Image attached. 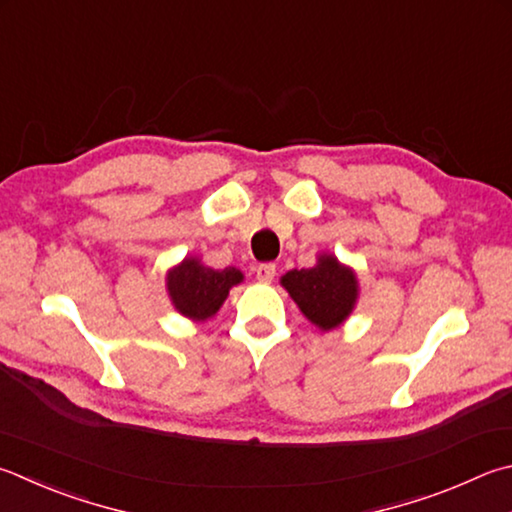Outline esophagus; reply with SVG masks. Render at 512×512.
<instances>
[{
  "label": "esophagus",
  "mask_w": 512,
  "mask_h": 512,
  "mask_svg": "<svg viewBox=\"0 0 512 512\" xmlns=\"http://www.w3.org/2000/svg\"><path fill=\"white\" fill-rule=\"evenodd\" d=\"M275 275H277L275 264H259L255 268V277H257L259 282H273Z\"/></svg>",
  "instance_id": "34e87169"
}]
</instances>
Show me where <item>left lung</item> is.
<instances>
[{"mask_svg": "<svg viewBox=\"0 0 512 512\" xmlns=\"http://www.w3.org/2000/svg\"><path fill=\"white\" fill-rule=\"evenodd\" d=\"M280 284L304 318L324 333L342 327L360 297L356 271L333 253H320L311 268H293L280 277Z\"/></svg>", "mask_w": 512, "mask_h": 512, "instance_id": "left-lung-1", "label": "left lung"}]
</instances>
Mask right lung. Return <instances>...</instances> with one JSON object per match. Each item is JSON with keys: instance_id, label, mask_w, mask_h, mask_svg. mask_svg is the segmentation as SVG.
Segmentation results:
<instances>
[{"instance_id": "right-lung-1", "label": "right lung", "mask_w": 512, "mask_h": 512, "mask_svg": "<svg viewBox=\"0 0 512 512\" xmlns=\"http://www.w3.org/2000/svg\"><path fill=\"white\" fill-rule=\"evenodd\" d=\"M244 282V273L235 266L217 268L203 264L201 257H185L165 273V291L176 313L192 322L215 318L232 286Z\"/></svg>"}]
</instances>
